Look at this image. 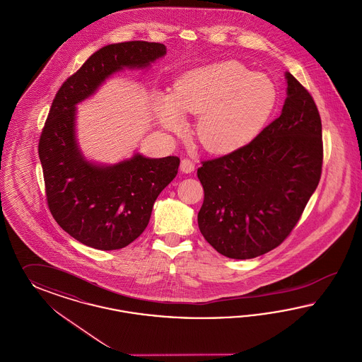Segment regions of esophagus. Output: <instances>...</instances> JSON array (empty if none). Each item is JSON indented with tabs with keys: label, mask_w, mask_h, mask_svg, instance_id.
<instances>
[{
	"label": "esophagus",
	"mask_w": 362,
	"mask_h": 362,
	"mask_svg": "<svg viewBox=\"0 0 362 362\" xmlns=\"http://www.w3.org/2000/svg\"><path fill=\"white\" fill-rule=\"evenodd\" d=\"M195 170V164L189 159H183L180 163V171L185 174H191Z\"/></svg>",
	"instance_id": "esophagus-1"
}]
</instances>
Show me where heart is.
<instances>
[{"label":"heart","mask_w":362,"mask_h":362,"mask_svg":"<svg viewBox=\"0 0 362 362\" xmlns=\"http://www.w3.org/2000/svg\"><path fill=\"white\" fill-rule=\"evenodd\" d=\"M276 103L275 82L235 60L189 70L175 82L171 95L156 97L160 121L168 129L183 124L179 112L201 115L198 140L214 153H230L250 143L272 116Z\"/></svg>","instance_id":"obj_1"}]
</instances>
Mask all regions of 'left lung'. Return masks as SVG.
Here are the masks:
<instances>
[{
	"mask_svg": "<svg viewBox=\"0 0 362 362\" xmlns=\"http://www.w3.org/2000/svg\"><path fill=\"white\" fill-rule=\"evenodd\" d=\"M287 98L280 117L243 148L198 168L204 199L198 225L218 253L235 260L280 245L318 187L323 144L318 107L286 73Z\"/></svg>",
	"mask_w": 362,
	"mask_h": 362,
	"instance_id": "1",
	"label": "left lung"
}]
</instances>
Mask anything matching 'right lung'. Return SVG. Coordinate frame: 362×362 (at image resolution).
<instances>
[{"instance_id": "right-lung-1", "label": "right lung", "mask_w": 362, "mask_h": 362, "mask_svg": "<svg viewBox=\"0 0 362 362\" xmlns=\"http://www.w3.org/2000/svg\"><path fill=\"white\" fill-rule=\"evenodd\" d=\"M165 54L164 44H109L66 79L51 105L39 140L47 203L59 226L85 245L115 250L133 243L144 232L160 192L177 174L180 160L136 153L113 165L88 161L75 139V106L110 75L145 69Z\"/></svg>"}]
</instances>
